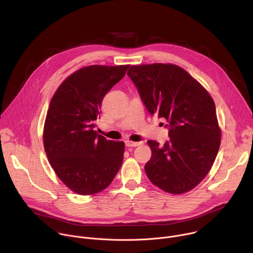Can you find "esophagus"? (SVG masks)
<instances>
[{
  "instance_id": "esophagus-1",
  "label": "esophagus",
  "mask_w": 253,
  "mask_h": 253,
  "mask_svg": "<svg viewBox=\"0 0 253 253\" xmlns=\"http://www.w3.org/2000/svg\"><path fill=\"white\" fill-rule=\"evenodd\" d=\"M140 144H141L140 142H132L130 140H126L125 141V145L127 147H137V146L140 145Z\"/></svg>"
}]
</instances>
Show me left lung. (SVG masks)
<instances>
[{
	"label": "left lung",
	"mask_w": 253,
	"mask_h": 253,
	"mask_svg": "<svg viewBox=\"0 0 253 253\" xmlns=\"http://www.w3.org/2000/svg\"><path fill=\"white\" fill-rule=\"evenodd\" d=\"M151 115L167 121L169 141L147 143L152 155L145 164L150 181L160 189L182 194L197 186L211 169L221 132L215 104L185 70L172 64L131 66L127 72Z\"/></svg>",
	"instance_id": "obj_1"
}]
</instances>
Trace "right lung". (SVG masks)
I'll list each match as a JSON object with an SVG mask.
<instances>
[{"label": "right lung", "mask_w": 253, "mask_h": 253, "mask_svg": "<svg viewBox=\"0 0 253 253\" xmlns=\"http://www.w3.org/2000/svg\"><path fill=\"white\" fill-rule=\"evenodd\" d=\"M129 65L84 67L69 76L54 94L44 126V148L51 166L72 191L91 195L110 185L119 171L124 142L95 131L104 96Z\"/></svg>", "instance_id": "add662e5"}]
</instances>
